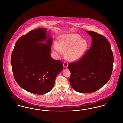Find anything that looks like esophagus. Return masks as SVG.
I'll use <instances>...</instances> for the list:
<instances>
[{"mask_svg":"<svg viewBox=\"0 0 123 123\" xmlns=\"http://www.w3.org/2000/svg\"><path fill=\"white\" fill-rule=\"evenodd\" d=\"M63 67H64L65 68H67L68 66V63L67 62H64L63 63Z\"/></svg>","mask_w":123,"mask_h":123,"instance_id":"obj_1","label":"esophagus"}]
</instances>
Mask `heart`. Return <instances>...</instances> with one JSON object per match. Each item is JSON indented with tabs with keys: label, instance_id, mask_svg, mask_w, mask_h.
<instances>
[{
	"label": "heart",
	"instance_id": "heart-1",
	"mask_svg": "<svg viewBox=\"0 0 123 123\" xmlns=\"http://www.w3.org/2000/svg\"><path fill=\"white\" fill-rule=\"evenodd\" d=\"M88 47L87 41L82 39L77 34H68L59 36L56 45L53 46V53L57 55L64 52L65 56L70 61L80 59L86 52Z\"/></svg>",
	"mask_w": 123,
	"mask_h": 123
}]
</instances>
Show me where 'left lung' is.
I'll list each match as a JSON object with an SVG mask.
<instances>
[{"label": "left lung", "instance_id": "8db88e82", "mask_svg": "<svg viewBox=\"0 0 123 123\" xmlns=\"http://www.w3.org/2000/svg\"><path fill=\"white\" fill-rule=\"evenodd\" d=\"M86 32L92 38L90 49L80 60L68 66L70 85L81 93H92L104 86L111 77L114 62L110 44L105 37L94 32Z\"/></svg>", "mask_w": 123, "mask_h": 123}]
</instances>
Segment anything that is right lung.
I'll list each match as a JSON object with an SVG mask.
<instances>
[{
	"label": "right lung",
	"mask_w": 123,
	"mask_h": 123,
	"mask_svg": "<svg viewBox=\"0 0 123 123\" xmlns=\"http://www.w3.org/2000/svg\"><path fill=\"white\" fill-rule=\"evenodd\" d=\"M52 42L45 28L32 30L16 42L11 64L17 82L27 91L38 95L49 92L63 70L62 62L51 57Z\"/></svg>",
	"instance_id": "add662e5"
}]
</instances>
